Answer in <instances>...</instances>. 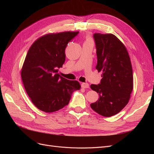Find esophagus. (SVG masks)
Instances as JSON below:
<instances>
[{"label": "esophagus", "instance_id": "esophagus-1", "mask_svg": "<svg viewBox=\"0 0 154 154\" xmlns=\"http://www.w3.org/2000/svg\"><path fill=\"white\" fill-rule=\"evenodd\" d=\"M81 86H82V87L83 88H89V85H88V83H82Z\"/></svg>", "mask_w": 154, "mask_h": 154}]
</instances>
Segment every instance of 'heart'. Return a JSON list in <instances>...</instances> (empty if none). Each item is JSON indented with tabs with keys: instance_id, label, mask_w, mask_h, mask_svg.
Returning <instances> with one entry per match:
<instances>
[{
	"instance_id": "1",
	"label": "heart",
	"mask_w": 154,
	"mask_h": 154,
	"mask_svg": "<svg viewBox=\"0 0 154 154\" xmlns=\"http://www.w3.org/2000/svg\"><path fill=\"white\" fill-rule=\"evenodd\" d=\"M92 40L90 38H87V39H86V41L85 42H87V41H91Z\"/></svg>"
}]
</instances>
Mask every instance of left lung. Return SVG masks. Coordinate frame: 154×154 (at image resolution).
<instances>
[{
	"label": "left lung",
	"mask_w": 154,
	"mask_h": 154,
	"mask_svg": "<svg viewBox=\"0 0 154 154\" xmlns=\"http://www.w3.org/2000/svg\"><path fill=\"white\" fill-rule=\"evenodd\" d=\"M101 82L91 89L99 99L91 104L93 110L105 117L117 114L127 105L133 89L131 62L125 45L112 34H94Z\"/></svg>",
	"instance_id": "8db88e82"
}]
</instances>
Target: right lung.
Masks as SVG:
<instances>
[{
  "label": "right lung",
  "instance_id": "1",
  "mask_svg": "<svg viewBox=\"0 0 154 154\" xmlns=\"http://www.w3.org/2000/svg\"><path fill=\"white\" fill-rule=\"evenodd\" d=\"M78 31L49 33L40 37L30 47L21 70L22 80L31 101L39 110L53 112L69 104L80 83L60 76L58 69L66 60L68 43Z\"/></svg>",
  "mask_w": 154,
  "mask_h": 154
}]
</instances>
